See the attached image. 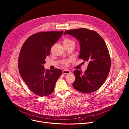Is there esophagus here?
Listing matches in <instances>:
<instances>
[{
  "label": "esophagus",
  "mask_w": 129,
  "mask_h": 129,
  "mask_svg": "<svg viewBox=\"0 0 129 129\" xmlns=\"http://www.w3.org/2000/svg\"><path fill=\"white\" fill-rule=\"evenodd\" d=\"M71 73V72L69 70H64L63 71V74H69Z\"/></svg>",
  "instance_id": "1"
}]
</instances>
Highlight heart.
Wrapping results in <instances>:
<instances>
[{
	"mask_svg": "<svg viewBox=\"0 0 129 129\" xmlns=\"http://www.w3.org/2000/svg\"><path fill=\"white\" fill-rule=\"evenodd\" d=\"M63 44L64 46H75V42L70 39H65L63 41ZM70 62V60H64L62 62V63L63 65L65 66H67L69 64V63Z\"/></svg>",
	"mask_w": 129,
	"mask_h": 129,
	"instance_id": "b5f03b06",
	"label": "heart"
}]
</instances>
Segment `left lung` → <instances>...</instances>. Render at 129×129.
Wrapping results in <instances>:
<instances>
[{
  "mask_svg": "<svg viewBox=\"0 0 129 129\" xmlns=\"http://www.w3.org/2000/svg\"><path fill=\"white\" fill-rule=\"evenodd\" d=\"M75 37L79 42V58L88 62L84 73L75 70L73 87L77 90L89 93L99 89L106 80L110 72L111 61L106 44L96 31L81 28L67 30L64 35Z\"/></svg>",
  "mask_w": 129,
  "mask_h": 129,
  "instance_id": "1",
  "label": "left lung"
}]
</instances>
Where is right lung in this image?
Returning a JSON list of instances; mask_svg holds the SVG:
<instances>
[{
	"label": "right lung",
	"mask_w": 129,
	"mask_h": 129,
	"mask_svg": "<svg viewBox=\"0 0 129 129\" xmlns=\"http://www.w3.org/2000/svg\"><path fill=\"white\" fill-rule=\"evenodd\" d=\"M61 31H43L35 34L25 41L18 58L19 73L29 90L39 96L50 95L62 73L59 69L45 70V59L52 46L61 38Z\"/></svg>",
	"instance_id": "obj_1"
}]
</instances>
